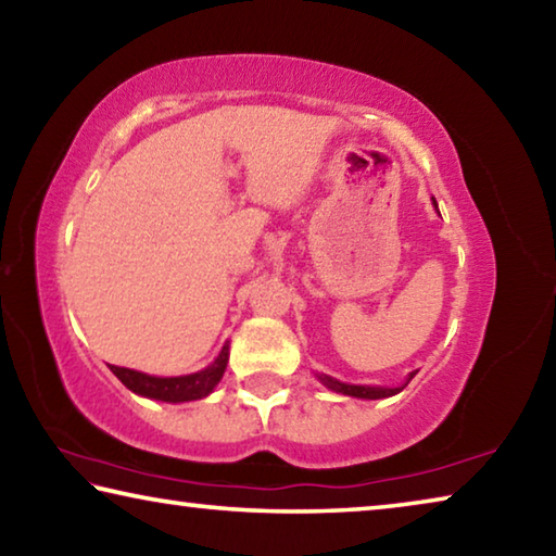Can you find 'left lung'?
<instances>
[{"mask_svg": "<svg viewBox=\"0 0 556 556\" xmlns=\"http://www.w3.org/2000/svg\"><path fill=\"white\" fill-rule=\"evenodd\" d=\"M437 205V201H434ZM414 378V372H409L407 382ZM318 380H321L328 390L333 392H341V394H348V397H361V400H382V397H392V394L402 392L404 388H407V382L402 384V388H370V384H345L341 380L336 378H328V375H318Z\"/></svg>", "mask_w": 556, "mask_h": 556, "instance_id": "obj_1", "label": "left lung"}]
</instances>
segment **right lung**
Here are the masks:
<instances>
[{
	"label": "right lung",
	"mask_w": 556,
	"mask_h": 556,
	"mask_svg": "<svg viewBox=\"0 0 556 556\" xmlns=\"http://www.w3.org/2000/svg\"><path fill=\"white\" fill-rule=\"evenodd\" d=\"M228 345H223L220 355L215 357L208 368L193 375H178V378H156V375L117 368V365H110V370L117 375V380L127 390L142 394V397L162 402H191L201 400L215 390V384L220 382L225 368H228Z\"/></svg>",
	"instance_id": "right-lung-1"
}]
</instances>
